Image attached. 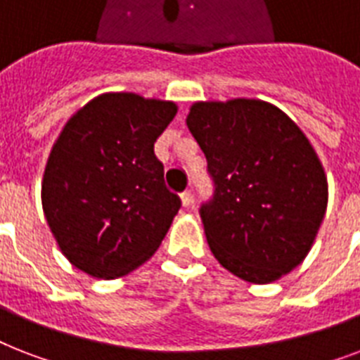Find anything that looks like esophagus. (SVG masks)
Segmentation results:
<instances>
[{
  "label": "esophagus",
  "instance_id": "34e87169",
  "mask_svg": "<svg viewBox=\"0 0 360 360\" xmlns=\"http://www.w3.org/2000/svg\"><path fill=\"white\" fill-rule=\"evenodd\" d=\"M181 202H183V207H191V205H192V192L191 191L181 192Z\"/></svg>",
  "mask_w": 360,
  "mask_h": 360
}]
</instances>
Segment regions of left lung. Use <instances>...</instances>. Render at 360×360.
<instances>
[{"label":"left lung","instance_id":"obj_1","mask_svg":"<svg viewBox=\"0 0 360 360\" xmlns=\"http://www.w3.org/2000/svg\"><path fill=\"white\" fill-rule=\"evenodd\" d=\"M186 127L207 158L205 237L222 267L274 282L307 257L327 209L318 155L288 115L252 98L196 103Z\"/></svg>","mask_w":360,"mask_h":360}]
</instances>
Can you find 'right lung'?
I'll use <instances>...</instances> for the list:
<instances>
[{
  "mask_svg": "<svg viewBox=\"0 0 360 360\" xmlns=\"http://www.w3.org/2000/svg\"><path fill=\"white\" fill-rule=\"evenodd\" d=\"M177 114L166 101L106 93L78 110L53 143L42 209L75 267L117 278L155 254L181 207L155 141Z\"/></svg>",
  "mask_w": 360,
  "mask_h": 360,
  "instance_id": "add662e5",
  "label": "right lung"
}]
</instances>
